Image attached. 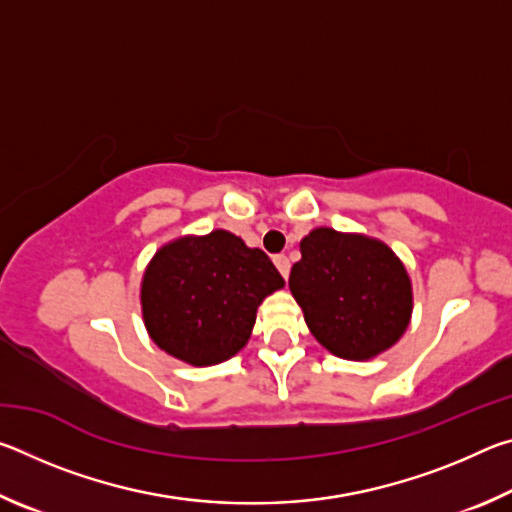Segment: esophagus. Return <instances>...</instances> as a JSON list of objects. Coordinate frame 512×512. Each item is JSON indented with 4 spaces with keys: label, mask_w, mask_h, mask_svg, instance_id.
<instances>
[{
    "label": "esophagus",
    "mask_w": 512,
    "mask_h": 512,
    "mask_svg": "<svg viewBox=\"0 0 512 512\" xmlns=\"http://www.w3.org/2000/svg\"><path fill=\"white\" fill-rule=\"evenodd\" d=\"M273 262H275V266H277V271H280L284 280H287V277H289V271H291L289 257H287V255H275V257H273Z\"/></svg>",
    "instance_id": "34e87169"
}]
</instances>
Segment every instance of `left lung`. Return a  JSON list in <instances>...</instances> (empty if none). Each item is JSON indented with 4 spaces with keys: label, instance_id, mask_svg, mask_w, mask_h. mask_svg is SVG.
<instances>
[{
    "label": "left lung",
    "instance_id": "1",
    "mask_svg": "<svg viewBox=\"0 0 512 512\" xmlns=\"http://www.w3.org/2000/svg\"><path fill=\"white\" fill-rule=\"evenodd\" d=\"M289 287L320 345L343 359H372L409 327L411 280L386 244L318 228L300 241Z\"/></svg>",
    "mask_w": 512,
    "mask_h": 512
}]
</instances>
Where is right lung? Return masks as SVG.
Returning <instances> with one entry per match:
<instances>
[{"instance_id": "add662e5", "label": "right lung", "mask_w": 512, "mask_h": 512, "mask_svg": "<svg viewBox=\"0 0 512 512\" xmlns=\"http://www.w3.org/2000/svg\"><path fill=\"white\" fill-rule=\"evenodd\" d=\"M284 287L271 259L225 230L160 248L142 280V314L155 345L192 366H214L250 339L257 307Z\"/></svg>"}]
</instances>
